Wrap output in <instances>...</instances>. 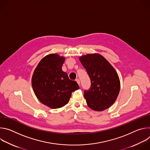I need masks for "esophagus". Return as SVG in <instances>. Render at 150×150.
<instances>
[{
    "mask_svg": "<svg viewBox=\"0 0 150 150\" xmlns=\"http://www.w3.org/2000/svg\"><path fill=\"white\" fill-rule=\"evenodd\" d=\"M76 81L77 82V83H78V85H79V84H80V81H79V79H76Z\"/></svg>",
    "mask_w": 150,
    "mask_h": 150,
    "instance_id": "obj_1",
    "label": "esophagus"
}]
</instances>
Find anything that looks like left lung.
I'll return each instance as SVG.
<instances>
[{"instance_id": "1", "label": "left lung", "mask_w": 150, "mask_h": 150, "mask_svg": "<svg viewBox=\"0 0 150 150\" xmlns=\"http://www.w3.org/2000/svg\"><path fill=\"white\" fill-rule=\"evenodd\" d=\"M91 79V86L84 91V97L89 108L103 111L115 102L119 95L120 82L117 73L102 55L91 53L79 57Z\"/></svg>"}]
</instances>
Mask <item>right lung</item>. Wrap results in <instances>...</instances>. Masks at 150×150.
I'll return each instance as SVG.
<instances>
[{"mask_svg": "<svg viewBox=\"0 0 150 150\" xmlns=\"http://www.w3.org/2000/svg\"><path fill=\"white\" fill-rule=\"evenodd\" d=\"M65 57L49 54L35 68L31 79L32 87L38 100L51 109L62 108L68 103L72 93L79 88L76 81L70 80L62 67Z\"/></svg>", "mask_w": 150, "mask_h": 150, "instance_id": "1", "label": "right lung"}]
</instances>
